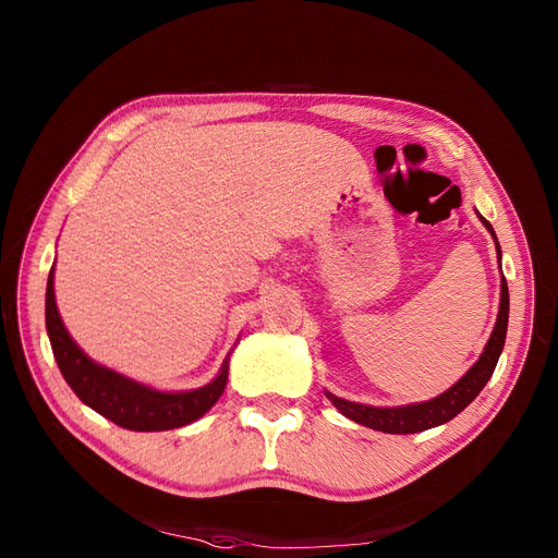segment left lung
I'll return each instance as SVG.
<instances>
[{
	"label": "left lung",
	"mask_w": 558,
	"mask_h": 558,
	"mask_svg": "<svg viewBox=\"0 0 558 558\" xmlns=\"http://www.w3.org/2000/svg\"><path fill=\"white\" fill-rule=\"evenodd\" d=\"M484 221V226L490 230V234L495 238V232L490 228V223L480 217ZM497 244V240H495ZM497 257H500V246H497ZM507 324H509V287L507 280L502 278V301H500V314H497V324L493 328V335L484 348L482 357L477 360V364L468 371L454 387H450L446 393H441L438 398H432L427 402H418V404H407V407H368V404H357V402H348L341 400L332 393H328L330 402L339 409L343 416H348L350 421H355L360 425H366L371 429H379L387 434H416L436 425H444L448 421H452L459 412L471 404L480 391L486 387L488 377L493 375L497 360H500V353L505 348V339H507Z\"/></svg>",
	"instance_id": "1"
}]
</instances>
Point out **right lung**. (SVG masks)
<instances>
[{
    "instance_id": "1",
    "label": "right lung",
    "mask_w": 558,
    "mask_h": 558,
    "mask_svg": "<svg viewBox=\"0 0 558 558\" xmlns=\"http://www.w3.org/2000/svg\"><path fill=\"white\" fill-rule=\"evenodd\" d=\"M47 332L53 357L72 391L97 414L133 432H162L201 418L219 400L228 383V362L208 387L185 393H162L104 368L87 357L68 335L53 299V269L47 278Z\"/></svg>"
}]
</instances>
